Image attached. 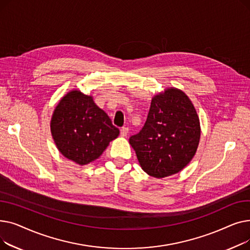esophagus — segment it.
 Here are the masks:
<instances>
[{"mask_svg":"<svg viewBox=\"0 0 250 250\" xmlns=\"http://www.w3.org/2000/svg\"><path fill=\"white\" fill-rule=\"evenodd\" d=\"M127 133H128V128L127 127H122L121 128V136L123 137V138H125L126 136H127Z\"/></svg>","mask_w":250,"mask_h":250,"instance_id":"1","label":"esophagus"}]
</instances>
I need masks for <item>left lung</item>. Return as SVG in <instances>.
<instances>
[{"label":"left lung","mask_w":250,"mask_h":250,"mask_svg":"<svg viewBox=\"0 0 250 250\" xmlns=\"http://www.w3.org/2000/svg\"><path fill=\"white\" fill-rule=\"evenodd\" d=\"M200 139V118L191 100L180 89L168 87L153 96L147 121L129 144L144 171L164 178L191 161Z\"/></svg>","instance_id":"left-lung-1"}]
</instances>
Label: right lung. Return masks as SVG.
<instances>
[{
	"label": "right lung",
	"mask_w": 250,
	"mask_h": 250,
	"mask_svg": "<svg viewBox=\"0 0 250 250\" xmlns=\"http://www.w3.org/2000/svg\"><path fill=\"white\" fill-rule=\"evenodd\" d=\"M50 133L63 157L84 166L99 158L120 135V129L95 104L93 96L74 89L57 104L50 120Z\"/></svg>",
	"instance_id": "add662e5"
}]
</instances>
